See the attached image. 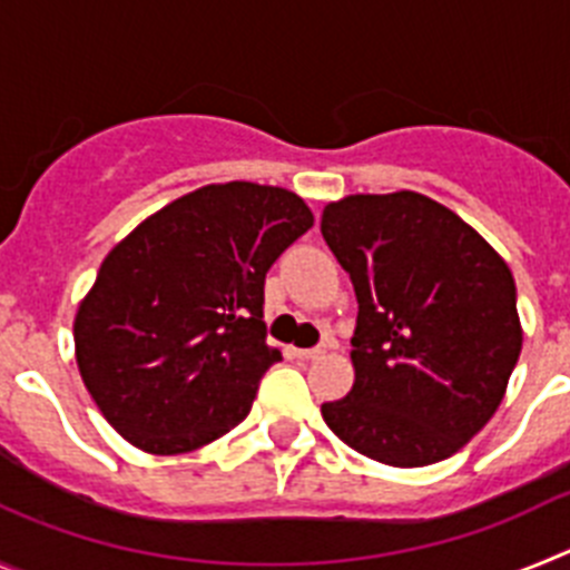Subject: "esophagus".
<instances>
[{
    "label": "esophagus",
    "mask_w": 570,
    "mask_h": 570,
    "mask_svg": "<svg viewBox=\"0 0 570 570\" xmlns=\"http://www.w3.org/2000/svg\"><path fill=\"white\" fill-rule=\"evenodd\" d=\"M322 354H325V347H296V351H294L296 360H305V362L320 360Z\"/></svg>",
    "instance_id": "obj_1"
}]
</instances>
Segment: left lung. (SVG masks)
Instances as JSON below:
<instances>
[{
	"label": "left lung",
	"mask_w": 570,
	"mask_h": 570,
	"mask_svg": "<svg viewBox=\"0 0 570 570\" xmlns=\"http://www.w3.org/2000/svg\"><path fill=\"white\" fill-rule=\"evenodd\" d=\"M322 236L354 282V385L322 402L345 445L394 468L448 460L480 434L522 351L511 268L465 219L416 194H351Z\"/></svg>",
	"instance_id": "8db88e82"
}]
</instances>
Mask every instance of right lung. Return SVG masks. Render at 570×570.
Segmentation results:
<instances>
[{
    "label": "right lung",
    "instance_id": "obj_1",
    "mask_svg": "<svg viewBox=\"0 0 570 570\" xmlns=\"http://www.w3.org/2000/svg\"><path fill=\"white\" fill-rule=\"evenodd\" d=\"M314 225L302 196L205 185L136 225L105 256L73 320L77 365L105 420L156 456L239 425L262 374L265 274Z\"/></svg>",
    "mask_w": 570,
    "mask_h": 570
}]
</instances>
